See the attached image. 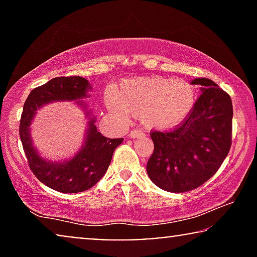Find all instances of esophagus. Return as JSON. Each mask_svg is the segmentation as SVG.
<instances>
[{"instance_id":"esophagus-1","label":"esophagus","mask_w":257,"mask_h":257,"mask_svg":"<svg viewBox=\"0 0 257 257\" xmlns=\"http://www.w3.org/2000/svg\"><path fill=\"white\" fill-rule=\"evenodd\" d=\"M130 138H139V137H143L144 133L143 131H140V130H133V131H131L128 133Z\"/></svg>"}]
</instances>
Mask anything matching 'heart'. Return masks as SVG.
<instances>
[{
  "instance_id": "obj_1",
  "label": "heart",
  "mask_w": 257,
  "mask_h": 257,
  "mask_svg": "<svg viewBox=\"0 0 257 257\" xmlns=\"http://www.w3.org/2000/svg\"><path fill=\"white\" fill-rule=\"evenodd\" d=\"M104 101L115 117L127 119L136 112L147 127L170 130L189 117L196 92L186 80L151 76L122 80L117 90H106Z\"/></svg>"
}]
</instances>
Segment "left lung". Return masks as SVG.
I'll return each mask as SVG.
<instances>
[{
  "label": "left lung",
  "mask_w": 257,
  "mask_h": 257,
  "mask_svg": "<svg viewBox=\"0 0 257 257\" xmlns=\"http://www.w3.org/2000/svg\"><path fill=\"white\" fill-rule=\"evenodd\" d=\"M201 96L189 117L173 131H153L146 170L154 185L172 193L192 191L213 177L231 146L229 94L207 78H195Z\"/></svg>",
  "instance_id": "left-lung-1"
}]
</instances>
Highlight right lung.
<instances>
[{
    "label": "right lung",
    "instance_id": "right-lung-1",
    "mask_svg": "<svg viewBox=\"0 0 257 257\" xmlns=\"http://www.w3.org/2000/svg\"><path fill=\"white\" fill-rule=\"evenodd\" d=\"M91 90L89 80L79 76L56 77L43 85L35 87L28 96L20 121V138L30 170L45 186L62 193H78L86 191L97 184L106 173L114 150L124 138L110 139L97 131L94 118L86 112V137L82 149L70 160L56 163L42 158L33 146L30 124L36 110L45 104L59 100H77L87 97ZM86 111V107H85Z\"/></svg>",
    "mask_w": 257,
    "mask_h": 257
}]
</instances>
